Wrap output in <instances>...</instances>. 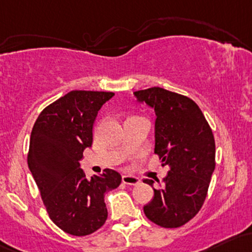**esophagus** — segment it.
<instances>
[{
  "mask_svg": "<svg viewBox=\"0 0 252 252\" xmlns=\"http://www.w3.org/2000/svg\"><path fill=\"white\" fill-rule=\"evenodd\" d=\"M122 182L128 185H136L140 183V179L135 176H122Z\"/></svg>",
  "mask_w": 252,
  "mask_h": 252,
  "instance_id": "obj_1",
  "label": "esophagus"
}]
</instances>
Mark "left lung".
Instances as JSON below:
<instances>
[{"mask_svg": "<svg viewBox=\"0 0 252 252\" xmlns=\"http://www.w3.org/2000/svg\"><path fill=\"white\" fill-rule=\"evenodd\" d=\"M134 95L156 111V148L167 176L143 207L152 222L165 228L191 220L206 200L215 168V141L211 126L195 101L160 87L136 91ZM143 183L153 187L152 179Z\"/></svg>", "mask_w": 252, "mask_h": 252, "instance_id": "8db88e82", "label": "left lung"}]
</instances>
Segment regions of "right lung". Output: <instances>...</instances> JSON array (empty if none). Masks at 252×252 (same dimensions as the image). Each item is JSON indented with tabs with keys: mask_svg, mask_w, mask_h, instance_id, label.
I'll use <instances>...</instances> for the list:
<instances>
[{
	"mask_svg": "<svg viewBox=\"0 0 252 252\" xmlns=\"http://www.w3.org/2000/svg\"><path fill=\"white\" fill-rule=\"evenodd\" d=\"M112 92L71 91L46 106L33 126L27 156L30 171L50 219L71 236H87L104 225V196L122 177L105 168L91 179L79 160L93 142V124Z\"/></svg>",
	"mask_w": 252,
	"mask_h": 252,
	"instance_id": "right-lung-1",
	"label": "right lung"
}]
</instances>
